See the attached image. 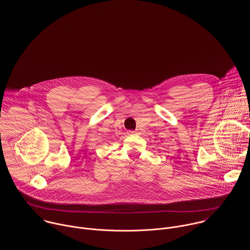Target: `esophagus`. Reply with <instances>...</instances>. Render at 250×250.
Instances as JSON below:
<instances>
[{
	"label": "esophagus",
	"instance_id": "esophagus-1",
	"mask_svg": "<svg viewBox=\"0 0 250 250\" xmlns=\"http://www.w3.org/2000/svg\"><path fill=\"white\" fill-rule=\"evenodd\" d=\"M129 133H133V132H132V131H130V132H129Z\"/></svg>",
	"mask_w": 250,
	"mask_h": 250
}]
</instances>
